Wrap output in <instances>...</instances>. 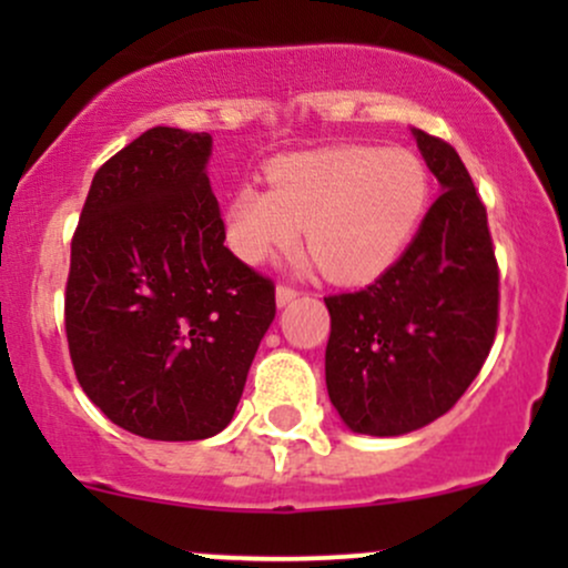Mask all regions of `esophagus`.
Wrapping results in <instances>:
<instances>
[{"mask_svg": "<svg viewBox=\"0 0 568 568\" xmlns=\"http://www.w3.org/2000/svg\"><path fill=\"white\" fill-rule=\"evenodd\" d=\"M275 296H277V306H285V304H291L293 298L298 296V291L291 288V285H277Z\"/></svg>", "mask_w": 568, "mask_h": 568, "instance_id": "obj_1", "label": "esophagus"}]
</instances>
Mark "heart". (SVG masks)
<instances>
[{"label": "heart", "mask_w": 568, "mask_h": 568, "mask_svg": "<svg viewBox=\"0 0 568 568\" xmlns=\"http://www.w3.org/2000/svg\"><path fill=\"white\" fill-rule=\"evenodd\" d=\"M272 189L243 184L226 202V243L262 264L298 240L336 283L382 275L427 211L425 162L406 149L328 146L270 165Z\"/></svg>", "instance_id": "b5f03b06"}]
</instances>
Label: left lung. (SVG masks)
I'll return each mask as SVG.
<instances>
[{
	"mask_svg": "<svg viewBox=\"0 0 568 568\" xmlns=\"http://www.w3.org/2000/svg\"><path fill=\"white\" fill-rule=\"evenodd\" d=\"M443 189L379 280L325 298L328 397L352 433L406 435L454 408L497 336L499 266L486 205L452 143L414 130Z\"/></svg>",
	"mask_w": 568,
	"mask_h": 568,
	"instance_id": "left-lung-1",
	"label": "left lung"
}]
</instances>
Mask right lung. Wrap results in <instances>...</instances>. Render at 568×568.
Segmentation results:
<instances>
[{"instance_id": "add662e5", "label": "right lung", "mask_w": 568, "mask_h": 568, "mask_svg": "<svg viewBox=\"0 0 568 568\" xmlns=\"http://www.w3.org/2000/svg\"><path fill=\"white\" fill-rule=\"evenodd\" d=\"M213 139L152 128L98 168L71 240L67 338L84 395L149 440L232 422L275 285L224 245Z\"/></svg>"}]
</instances>
